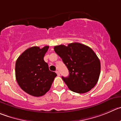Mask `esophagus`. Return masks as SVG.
Segmentation results:
<instances>
[{"label": "esophagus", "instance_id": "obj_1", "mask_svg": "<svg viewBox=\"0 0 121 121\" xmlns=\"http://www.w3.org/2000/svg\"><path fill=\"white\" fill-rule=\"evenodd\" d=\"M56 72V73H57V75H58V76H59L60 75V72H58V71H56V72Z\"/></svg>", "mask_w": 121, "mask_h": 121}]
</instances>
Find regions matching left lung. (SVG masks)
<instances>
[{
  "instance_id": "8db88e82",
  "label": "left lung",
  "mask_w": 121,
  "mask_h": 121,
  "mask_svg": "<svg viewBox=\"0 0 121 121\" xmlns=\"http://www.w3.org/2000/svg\"><path fill=\"white\" fill-rule=\"evenodd\" d=\"M54 51L68 69L69 75L66 78L62 76V79L71 91L82 94L94 87L99 81L101 65L91 48L74 42L67 47L55 46Z\"/></svg>"
}]
</instances>
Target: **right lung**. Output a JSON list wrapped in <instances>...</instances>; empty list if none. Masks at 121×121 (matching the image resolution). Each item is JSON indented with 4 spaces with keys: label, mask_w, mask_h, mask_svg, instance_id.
<instances>
[{
    "label": "right lung",
    "mask_w": 121,
    "mask_h": 121,
    "mask_svg": "<svg viewBox=\"0 0 121 121\" xmlns=\"http://www.w3.org/2000/svg\"><path fill=\"white\" fill-rule=\"evenodd\" d=\"M49 47L28 48L15 63V77L21 89L29 94L40 97L47 93L57 74L49 70L43 57Z\"/></svg>",
    "instance_id": "right-lung-1"
}]
</instances>
